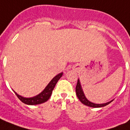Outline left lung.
Wrapping results in <instances>:
<instances>
[{"instance_id": "obj_1", "label": "left lung", "mask_w": 130, "mask_h": 130, "mask_svg": "<svg viewBox=\"0 0 130 130\" xmlns=\"http://www.w3.org/2000/svg\"><path fill=\"white\" fill-rule=\"evenodd\" d=\"M76 95H77L78 99L80 101V102L82 103L83 104L87 106L92 107H101L106 106L107 105L109 104L112 101H109L108 103H103V104H95L94 103L89 101L85 98L84 94H83V92L82 89H81V86H80V84L79 80H78L77 84H76Z\"/></svg>"}]
</instances>
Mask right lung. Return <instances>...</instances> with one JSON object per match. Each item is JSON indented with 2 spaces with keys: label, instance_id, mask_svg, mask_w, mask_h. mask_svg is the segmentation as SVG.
<instances>
[{
  "label": "right lung",
  "instance_id": "1",
  "mask_svg": "<svg viewBox=\"0 0 130 130\" xmlns=\"http://www.w3.org/2000/svg\"><path fill=\"white\" fill-rule=\"evenodd\" d=\"M62 73H60L59 74H58L57 76H56L50 82V83L47 85V86L45 88V89L43 90V92H41V94L36 96L32 97V98H24V97L21 96L20 95L17 94L16 92H15V94L17 96V97L20 99V101L24 103L25 104L31 105L41 104V103L47 101L50 98L53 89L55 87L56 84L57 83L58 80L60 79V77L62 76Z\"/></svg>",
  "mask_w": 130,
  "mask_h": 130
}]
</instances>
